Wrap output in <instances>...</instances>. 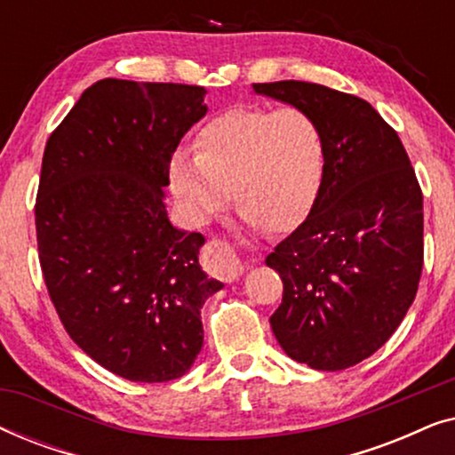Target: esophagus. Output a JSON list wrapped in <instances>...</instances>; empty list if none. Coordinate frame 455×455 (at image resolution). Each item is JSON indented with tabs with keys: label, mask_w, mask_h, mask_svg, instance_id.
Returning <instances> with one entry per match:
<instances>
[{
	"label": "esophagus",
	"mask_w": 455,
	"mask_h": 455,
	"mask_svg": "<svg viewBox=\"0 0 455 455\" xmlns=\"http://www.w3.org/2000/svg\"><path fill=\"white\" fill-rule=\"evenodd\" d=\"M204 263H207V269L213 273L217 279H221V282L226 283L235 282V279L246 271L244 260L238 257V252H235L232 246H228L226 242L220 240L209 242L207 260H204Z\"/></svg>",
	"instance_id": "esophagus-1"
}]
</instances>
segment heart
I'll return each mask as SVG.
<instances>
[{
	"label": "heart",
	"instance_id": "1",
	"mask_svg": "<svg viewBox=\"0 0 455 455\" xmlns=\"http://www.w3.org/2000/svg\"><path fill=\"white\" fill-rule=\"evenodd\" d=\"M198 153L178 148L170 188L195 223L213 221L229 188L246 226L290 229L315 207L325 173L319 124L300 108H232L203 126Z\"/></svg>",
	"mask_w": 455,
	"mask_h": 455
}]
</instances>
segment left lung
Masks as SVG:
<instances>
[{
	"label": "left lung",
	"instance_id": "obj_1",
	"mask_svg": "<svg viewBox=\"0 0 455 455\" xmlns=\"http://www.w3.org/2000/svg\"><path fill=\"white\" fill-rule=\"evenodd\" d=\"M252 91L307 111L325 142L315 207L265 260L283 282L271 329L296 363L347 369L394 335L416 298L419 180L400 136L364 99L302 80Z\"/></svg>",
	"mask_w": 455,
	"mask_h": 455
}]
</instances>
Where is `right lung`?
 Wrapping results in <instances>:
<instances>
[{"label": "right lung", "mask_w": 455, "mask_h": 455, "mask_svg": "<svg viewBox=\"0 0 455 455\" xmlns=\"http://www.w3.org/2000/svg\"><path fill=\"white\" fill-rule=\"evenodd\" d=\"M203 86L105 78L49 136L35 223L66 331L128 381L182 377L203 347L201 308L223 288L198 263L204 235L173 226L170 159L207 114Z\"/></svg>", "instance_id": "add662e5"}]
</instances>
